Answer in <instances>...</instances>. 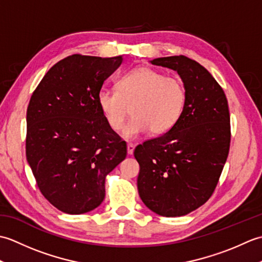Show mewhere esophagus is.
<instances>
[{
	"label": "esophagus",
	"instance_id": "1",
	"mask_svg": "<svg viewBox=\"0 0 262 262\" xmlns=\"http://www.w3.org/2000/svg\"><path fill=\"white\" fill-rule=\"evenodd\" d=\"M134 149H135V145H134V144H133V143H128L127 144V153L128 154H133V153H134Z\"/></svg>",
	"mask_w": 262,
	"mask_h": 262
}]
</instances>
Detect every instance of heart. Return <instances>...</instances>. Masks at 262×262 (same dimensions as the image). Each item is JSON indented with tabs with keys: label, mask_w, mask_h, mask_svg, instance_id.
Segmentation results:
<instances>
[{
	"label": "heart",
	"mask_w": 262,
	"mask_h": 262,
	"mask_svg": "<svg viewBox=\"0 0 262 262\" xmlns=\"http://www.w3.org/2000/svg\"><path fill=\"white\" fill-rule=\"evenodd\" d=\"M186 88L177 76L141 66L117 81V90L100 89L97 101L110 129L118 132L132 107L133 117L124 128V136L135 138L149 129L164 134L173 127L185 108Z\"/></svg>",
	"instance_id": "b5f03b06"
}]
</instances>
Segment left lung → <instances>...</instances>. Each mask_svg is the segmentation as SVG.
I'll use <instances>...</instances> for the list:
<instances>
[{
    "label": "left lung",
    "instance_id": "8db88e82",
    "mask_svg": "<svg viewBox=\"0 0 262 262\" xmlns=\"http://www.w3.org/2000/svg\"><path fill=\"white\" fill-rule=\"evenodd\" d=\"M178 72L186 103L177 124L137 145V188L143 203L165 217L183 216L213 194L231 143L230 110L222 86L196 60L183 55L151 60Z\"/></svg>",
    "mask_w": 262,
    "mask_h": 262
}]
</instances>
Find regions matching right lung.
Instances as JSON below:
<instances>
[{"instance_id": "1", "label": "right lung", "mask_w": 262, "mask_h": 262, "mask_svg": "<svg viewBox=\"0 0 262 262\" xmlns=\"http://www.w3.org/2000/svg\"><path fill=\"white\" fill-rule=\"evenodd\" d=\"M121 60L65 57L42 77L28 104L27 161L42 196L63 213L97 208L105 176L127 155L126 142L110 129L97 101Z\"/></svg>"}]
</instances>
